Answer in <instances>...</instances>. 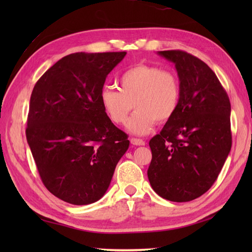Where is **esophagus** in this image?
Here are the masks:
<instances>
[{"label": "esophagus", "mask_w": 252, "mask_h": 252, "mask_svg": "<svg viewBox=\"0 0 252 252\" xmlns=\"http://www.w3.org/2000/svg\"><path fill=\"white\" fill-rule=\"evenodd\" d=\"M130 142H131L132 145H135V146H144V145H145V142H144L143 140H140V138L132 137Z\"/></svg>", "instance_id": "obj_1"}]
</instances>
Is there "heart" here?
Wrapping results in <instances>:
<instances>
[{
    "label": "heart",
    "instance_id": "b5f03b06",
    "mask_svg": "<svg viewBox=\"0 0 252 252\" xmlns=\"http://www.w3.org/2000/svg\"><path fill=\"white\" fill-rule=\"evenodd\" d=\"M118 89L105 87L99 100L107 118L115 125H125L133 105L135 112L127 122L133 134L145 135L156 121L172 118L180 103L181 87L176 74L157 66H133L118 79Z\"/></svg>",
    "mask_w": 252,
    "mask_h": 252
}]
</instances>
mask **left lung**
Here are the masks:
<instances>
[{
  "label": "left lung",
  "mask_w": 252,
  "mask_h": 252,
  "mask_svg": "<svg viewBox=\"0 0 252 252\" xmlns=\"http://www.w3.org/2000/svg\"><path fill=\"white\" fill-rule=\"evenodd\" d=\"M173 63L181 96L175 114L149 141L153 189L174 202L194 200L210 189L231 152V103L216 73L183 51H160Z\"/></svg>",
  "instance_id": "1"
}]
</instances>
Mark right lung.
<instances>
[{
  "label": "right lung",
  "mask_w": 252,
  "mask_h": 252,
  "mask_svg": "<svg viewBox=\"0 0 252 252\" xmlns=\"http://www.w3.org/2000/svg\"><path fill=\"white\" fill-rule=\"evenodd\" d=\"M126 52L74 53L54 63L32 91L26 136L53 195L90 205L108 189L130 141L101 108L108 73Z\"/></svg>",
  "instance_id": "right-lung-1"
}]
</instances>
